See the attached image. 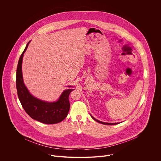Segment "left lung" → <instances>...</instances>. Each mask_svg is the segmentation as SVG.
Returning <instances> with one entry per match:
<instances>
[{"mask_svg": "<svg viewBox=\"0 0 161 161\" xmlns=\"http://www.w3.org/2000/svg\"><path fill=\"white\" fill-rule=\"evenodd\" d=\"M91 117H92V118L95 120V121H96L97 122H98V123H102V124H103V125H117V124H118L119 123H105V122H102V121H99V120H98V119H95L94 117H93L92 115H91Z\"/></svg>", "mask_w": 161, "mask_h": 161, "instance_id": "8db88e82", "label": "left lung"}]
</instances>
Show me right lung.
<instances>
[{"label":"right lung","instance_id":"1","mask_svg":"<svg viewBox=\"0 0 161 161\" xmlns=\"http://www.w3.org/2000/svg\"><path fill=\"white\" fill-rule=\"evenodd\" d=\"M30 41L27 43L21 54L17 68L16 86L19 98L26 113L31 118L45 124H56L66 118L70 108L69 95L74 89L68 86L56 102H49L42 100L33 96L25 86L22 75L23 54Z\"/></svg>","mask_w":161,"mask_h":161}]
</instances>
